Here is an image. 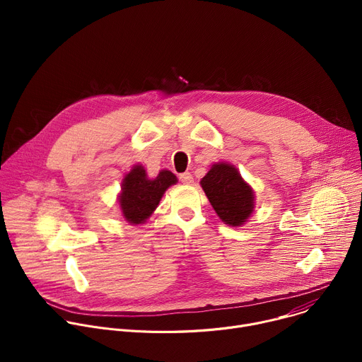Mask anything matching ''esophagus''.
Wrapping results in <instances>:
<instances>
[{
    "mask_svg": "<svg viewBox=\"0 0 362 362\" xmlns=\"http://www.w3.org/2000/svg\"><path fill=\"white\" fill-rule=\"evenodd\" d=\"M179 179L183 185H192L193 183V176L190 173H182L179 175Z\"/></svg>",
    "mask_w": 362,
    "mask_h": 362,
    "instance_id": "esophagus-1",
    "label": "esophagus"
}]
</instances>
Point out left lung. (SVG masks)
Segmentation results:
<instances>
[{
	"instance_id": "obj_1",
	"label": "left lung",
	"mask_w": 362,
	"mask_h": 362,
	"mask_svg": "<svg viewBox=\"0 0 362 362\" xmlns=\"http://www.w3.org/2000/svg\"><path fill=\"white\" fill-rule=\"evenodd\" d=\"M200 186L215 212L229 226H242L253 212L255 194L238 169L229 163H215Z\"/></svg>"
}]
</instances>
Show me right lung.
<instances>
[{"label": "right lung", "mask_w": 362, "mask_h": 362, "mask_svg": "<svg viewBox=\"0 0 362 362\" xmlns=\"http://www.w3.org/2000/svg\"><path fill=\"white\" fill-rule=\"evenodd\" d=\"M176 183L177 179L170 170H160L158 177L148 179L143 166H133L123 179L119 196L123 218L132 225L144 223L158 208L163 193Z\"/></svg>", "instance_id": "add662e5"}]
</instances>
